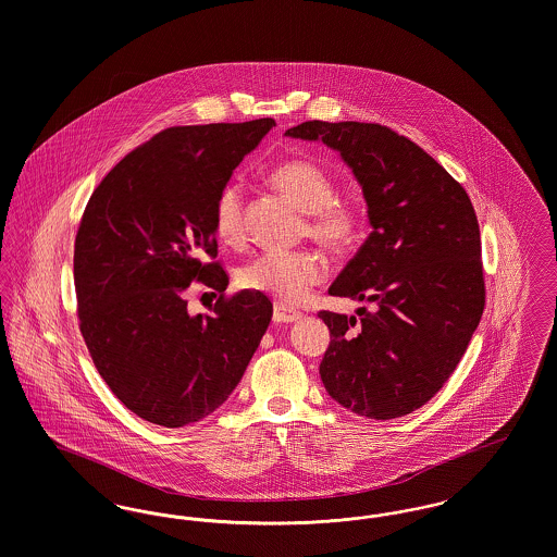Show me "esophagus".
Returning <instances> with one entry per match:
<instances>
[{"label": "esophagus", "mask_w": 557, "mask_h": 557, "mask_svg": "<svg viewBox=\"0 0 557 557\" xmlns=\"http://www.w3.org/2000/svg\"><path fill=\"white\" fill-rule=\"evenodd\" d=\"M298 319H300V313H296L290 307H286L282 302L273 305V321H277V323H294Z\"/></svg>", "instance_id": "esophagus-1"}]
</instances>
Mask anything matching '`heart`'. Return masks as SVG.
I'll use <instances>...</instances> for the list:
<instances>
[{
	"label": "heart",
	"instance_id": "heart-1",
	"mask_svg": "<svg viewBox=\"0 0 557 557\" xmlns=\"http://www.w3.org/2000/svg\"><path fill=\"white\" fill-rule=\"evenodd\" d=\"M267 182L302 212L309 214L307 232L330 252L350 250L366 232L368 212L361 202L336 198L334 177L307 159L284 160L275 164ZM214 236L227 246L244 244V194L238 184H225L216 191L211 211ZM327 275V263L315 250L263 252L239 269V286L263 292L282 302L302 300Z\"/></svg>",
	"mask_w": 557,
	"mask_h": 557
}]
</instances>
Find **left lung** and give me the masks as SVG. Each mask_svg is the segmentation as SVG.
I'll return each instance as SVG.
<instances>
[{"instance_id": "8db88e82", "label": "left lung", "mask_w": 557, "mask_h": 557, "mask_svg": "<svg viewBox=\"0 0 557 557\" xmlns=\"http://www.w3.org/2000/svg\"><path fill=\"white\" fill-rule=\"evenodd\" d=\"M286 135L341 152L370 216V238L327 292L373 309L319 313L330 327L321 382L357 416H407L449 380L484 311L474 207L436 160L384 125L307 121Z\"/></svg>"}]
</instances>
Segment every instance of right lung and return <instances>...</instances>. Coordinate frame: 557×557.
Listing matches in <instances>:
<instances>
[{"label": "right lung", "mask_w": 557, "mask_h": 557, "mask_svg": "<svg viewBox=\"0 0 557 557\" xmlns=\"http://www.w3.org/2000/svg\"><path fill=\"white\" fill-rule=\"evenodd\" d=\"M273 119L169 127L94 189L75 238V290L87 350L114 397L146 422L182 428L238 386L267 332L263 292L223 296L211 211ZM200 281L222 296L211 317L186 313Z\"/></svg>", "instance_id": "add662e5"}]
</instances>
